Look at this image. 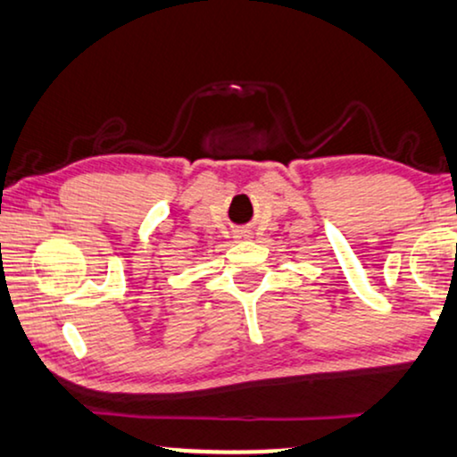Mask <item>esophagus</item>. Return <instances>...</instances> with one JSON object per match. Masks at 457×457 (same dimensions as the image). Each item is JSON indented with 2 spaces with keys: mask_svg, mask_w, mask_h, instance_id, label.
<instances>
[{
  "mask_svg": "<svg viewBox=\"0 0 457 457\" xmlns=\"http://www.w3.org/2000/svg\"><path fill=\"white\" fill-rule=\"evenodd\" d=\"M250 237V230H237L235 233V239H247Z\"/></svg>",
  "mask_w": 457,
  "mask_h": 457,
  "instance_id": "34e87169",
  "label": "esophagus"
}]
</instances>
